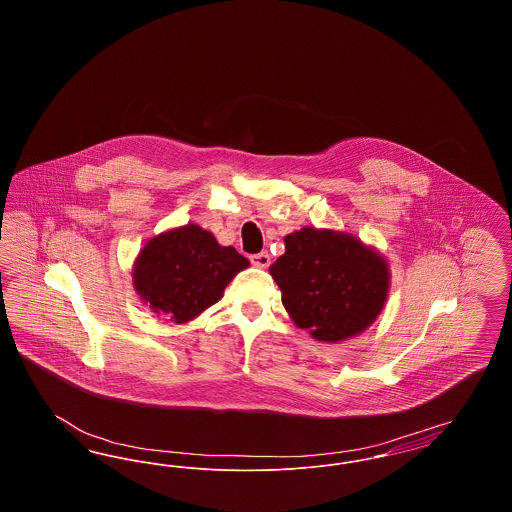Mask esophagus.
I'll use <instances>...</instances> for the list:
<instances>
[{
	"instance_id": "esophagus-1",
	"label": "esophagus",
	"mask_w": 512,
	"mask_h": 512,
	"mask_svg": "<svg viewBox=\"0 0 512 512\" xmlns=\"http://www.w3.org/2000/svg\"><path fill=\"white\" fill-rule=\"evenodd\" d=\"M251 263L257 268H267L270 265V255H268L267 251L251 255Z\"/></svg>"
}]
</instances>
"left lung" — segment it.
Instances as JSON below:
<instances>
[{
    "label": "left lung",
    "instance_id": "obj_1",
    "mask_svg": "<svg viewBox=\"0 0 512 512\" xmlns=\"http://www.w3.org/2000/svg\"><path fill=\"white\" fill-rule=\"evenodd\" d=\"M270 265L282 305L297 328L322 343L363 334L384 311L390 293L388 259L353 234L305 226L284 238Z\"/></svg>",
    "mask_w": 512,
    "mask_h": 512
}]
</instances>
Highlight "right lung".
I'll list each match as a JSON object with an SVG mask.
<instances>
[{
  "instance_id": "right-lung-1",
  "label": "right lung",
  "mask_w": 512,
  "mask_h": 512,
  "mask_svg": "<svg viewBox=\"0 0 512 512\" xmlns=\"http://www.w3.org/2000/svg\"><path fill=\"white\" fill-rule=\"evenodd\" d=\"M249 261L199 224L165 230L147 242L132 267V284L151 313L176 324L215 305Z\"/></svg>"
}]
</instances>
